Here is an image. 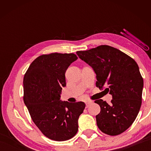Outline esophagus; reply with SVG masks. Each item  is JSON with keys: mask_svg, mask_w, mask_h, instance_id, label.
<instances>
[{"mask_svg": "<svg viewBox=\"0 0 151 151\" xmlns=\"http://www.w3.org/2000/svg\"><path fill=\"white\" fill-rule=\"evenodd\" d=\"M93 104V101H88L86 103V108H88V107L91 105V104Z\"/></svg>", "mask_w": 151, "mask_h": 151, "instance_id": "esophagus-1", "label": "esophagus"}]
</instances>
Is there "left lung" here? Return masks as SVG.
<instances>
[{
	"label": "left lung",
	"mask_w": 151,
	"mask_h": 151,
	"mask_svg": "<svg viewBox=\"0 0 151 151\" xmlns=\"http://www.w3.org/2000/svg\"><path fill=\"white\" fill-rule=\"evenodd\" d=\"M81 60L96 73V86L112 96L111 104L99 99L101 112L96 116L99 129L115 136L131 127L142 103L143 78L135 60L117 48L101 45L85 51H77Z\"/></svg>",
	"instance_id": "obj_1"
}]
</instances>
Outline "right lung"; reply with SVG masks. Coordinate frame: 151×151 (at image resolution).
I'll use <instances>...</instances> for the list:
<instances>
[{"mask_svg":"<svg viewBox=\"0 0 151 151\" xmlns=\"http://www.w3.org/2000/svg\"><path fill=\"white\" fill-rule=\"evenodd\" d=\"M77 58L73 53L42 55L30 64L24 76V103L35 124L51 140L70 139L78 131L85 104L60 100L66 70Z\"/></svg>","mask_w":151,"mask_h":151,"instance_id":"add662e5","label":"right lung"}]
</instances>
